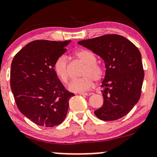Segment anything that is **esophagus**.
<instances>
[{
  "instance_id": "1",
  "label": "esophagus",
  "mask_w": 157,
  "mask_h": 157,
  "mask_svg": "<svg viewBox=\"0 0 157 157\" xmlns=\"http://www.w3.org/2000/svg\"><path fill=\"white\" fill-rule=\"evenodd\" d=\"M79 94L82 95V96H90L92 93H80Z\"/></svg>"
}]
</instances>
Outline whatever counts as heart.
I'll return each mask as SVG.
<instances>
[{
  "instance_id": "heart-1",
  "label": "heart",
  "mask_w": 157,
  "mask_h": 157,
  "mask_svg": "<svg viewBox=\"0 0 157 157\" xmlns=\"http://www.w3.org/2000/svg\"><path fill=\"white\" fill-rule=\"evenodd\" d=\"M75 56L85 64L82 75L83 77L73 80L69 84V90L75 93H83L90 90L94 84V81H99L104 77V69L102 66L96 64L95 55L90 51L80 49L75 52ZM54 71L60 80L66 83L69 80L68 66L66 57L61 56L56 60L54 64Z\"/></svg>"
}]
</instances>
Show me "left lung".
<instances>
[{
    "instance_id": "obj_1",
    "label": "left lung",
    "mask_w": 157,
    "mask_h": 157,
    "mask_svg": "<svg viewBox=\"0 0 157 157\" xmlns=\"http://www.w3.org/2000/svg\"><path fill=\"white\" fill-rule=\"evenodd\" d=\"M105 62L102 83L103 105L94 112L98 118L115 121L129 113L141 94L144 71L138 48L122 36L109 34L78 42Z\"/></svg>"
}]
</instances>
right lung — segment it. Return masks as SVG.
I'll use <instances>...</instances> for the list:
<instances>
[{
    "instance_id": "1",
    "label": "right lung",
    "mask_w": 157,
    "mask_h": 157,
    "mask_svg": "<svg viewBox=\"0 0 157 157\" xmlns=\"http://www.w3.org/2000/svg\"><path fill=\"white\" fill-rule=\"evenodd\" d=\"M70 42L33 41L17 53L11 63L10 87L17 107L37 125L52 128L67 115L69 99L74 94L63 86L54 64Z\"/></svg>"
}]
</instances>
